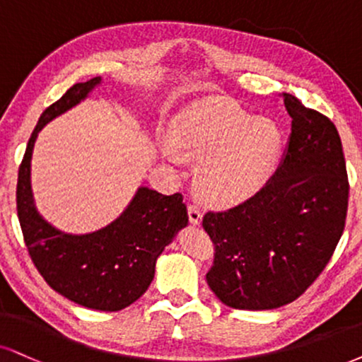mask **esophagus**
Returning <instances> with one entry per match:
<instances>
[{"label":"esophagus","mask_w":362,"mask_h":362,"mask_svg":"<svg viewBox=\"0 0 362 362\" xmlns=\"http://www.w3.org/2000/svg\"><path fill=\"white\" fill-rule=\"evenodd\" d=\"M189 218L194 226H199L202 222V212H200V209L197 205H189Z\"/></svg>","instance_id":"34e87169"}]
</instances>
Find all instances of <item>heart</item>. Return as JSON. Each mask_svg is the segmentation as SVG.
<instances>
[{
	"instance_id": "obj_1",
	"label": "heart",
	"mask_w": 362,
	"mask_h": 362,
	"mask_svg": "<svg viewBox=\"0 0 362 362\" xmlns=\"http://www.w3.org/2000/svg\"><path fill=\"white\" fill-rule=\"evenodd\" d=\"M281 144V130L271 118L252 117L226 100L204 98L178 113L158 153L175 170L185 165V157L200 158L195 172L200 194L212 204L234 205L271 178Z\"/></svg>"
}]
</instances>
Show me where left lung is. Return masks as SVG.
I'll list each match as a JSON object with an SVG mask.
<instances>
[{"mask_svg":"<svg viewBox=\"0 0 362 362\" xmlns=\"http://www.w3.org/2000/svg\"><path fill=\"white\" fill-rule=\"evenodd\" d=\"M281 97L292 123L276 173L244 204L202 221L215 245L207 284L234 309L296 300L324 271L344 230L349 185L339 134L299 98Z\"/></svg>","mask_w":362,"mask_h":362,"instance_id":"1","label":"left lung"}]
</instances>
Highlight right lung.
<instances>
[{
	"mask_svg": "<svg viewBox=\"0 0 362 362\" xmlns=\"http://www.w3.org/2000/svg\"><path fill=\"white\" fill-rule=\"evenodd\" d=\"M102 76L73 85L41 113L18 172L16 209L31 260L48 286L83 308L115 313L148 289L158 255L189 223L182 194L139 187L113 222L88 234L59 230L38 212L31 190V157L43 127L83 102Z\"/></svg>",
	"mask_w": 362,
	"mask_h": 362,
	"instance_id": "obj_1",
	"label": "right lung"
}]
</instances>
